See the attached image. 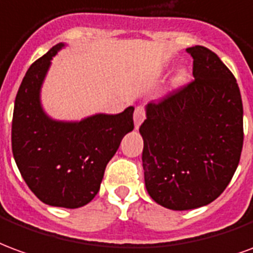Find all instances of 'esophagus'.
<instances>
[{
    "label": "esophagus",
    "instance_id": "1",
    "mask_svg": "<svg viewBox=\"0 0 253 253\" xmlns=\"http://www.w3.org/2000/svg\"><path fill=\"white\" fill-rule=\"evenodd\" d=\"M145 119V112H144V108L143 106H137V108L134 109V113H133V121H134V126L136 129L139 128L141 123L144 121Z\"/></svg>",
    "mask_w": 253,
    "mask_h": 253
}]
</instances>
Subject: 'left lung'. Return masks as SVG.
I'll use <instances>...</instances> for the list:
<instances>
[{
  "label": "left lung",
  "mask_w": 253,
  "mask_h": 253,
  "mask_svg": "<svg viewBox=\"0 0 253 253\" xmlns=\"http://www.w3.org/2000/svg\"><path fill=\"white\" fill-rule=\"evenodd\" d=\"M193 56L194 81L145 106V187L156 204L190 210L213 202L229 185L243 149V102L233 74L202 45Z\"/></svg>",
  "instance_id": "obj_1"
}]
</instances>
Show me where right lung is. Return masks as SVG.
<instances>
[{
  "mask_svg": "<svg viewBox=\"0 0 253 253\" xmlns=\"http://www.w3.org/2000/svg\"><path fill=\"white\" fill-rule=\"evenodd\" d=\"M64 45L56 44L38 59L20 84L13 110L12 151L25 183L39 200L77 209L99 191L109 160L123 137L133 130L134 108L81 121L51 119L40 94L51 60Z\"/></svg>",
  "mask_w": 253,
  "mask_h": 253,
  "instance_id": "obj_1",
  "label": "right lung"
}]
</instances>
